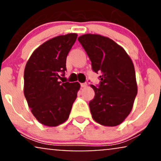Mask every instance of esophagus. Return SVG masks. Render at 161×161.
I'll list each match as a JSON object with an SVG mask.
<instances>
[{
	"instance_id": "obj_1",
	"label": "esophagus",
	"mask_w": 161,
	"mask_h": 161,
	"mask_svg": "<svg viewBox=\"0 0 161 161\" xmlns=\"http://www.w3.org/2000/svg\"><path fill=\"white\" fill-rule=\"evenodd\" d=\"M86 86H87V83L86 82L81 83V87H82V88H86Z\"/></svg>"
}]
</instances>
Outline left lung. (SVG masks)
I'll list each match as a JSON object with an SVG mask.
<instances>
[{
    "instance_id": "1",
    "label": "left lung",
    "mask_w": 161,
    "mask_h": 161,
    "mask_svg": "<svg viewBox=\"0 0 161 161\" xmlns=\"http://www.w3.org/2000/svg\"><path fill=\"white\" fill-rule=\"evenodd\" d=\"M78 40L91 60L92 70L101 73L99 85H91L95 91L89 102L92 118L103 125H119L130 114L138 92L132 60L107 37L86 34Z\"/></svg>"
}]
</instances>
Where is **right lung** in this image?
I'll use <instances>...</instances> for the list:
<instances>
[{"label":"right lung","mask_w":161,"mask_h":161,"mask_svg":"<svg viewBox=\"0 0 161 161\" xmlns=\"http://www.w3.org/2000/svg\"><path fill=\"white\" fill-rule=\"evenodd\" d=\"M76 38L77 34L70 33L47 41L25 65L24 95L35 117L47 126H57L68 119L80 88L79 82H60Z\"/></svg>","instance_id":"obj_1"}]
</instances>
